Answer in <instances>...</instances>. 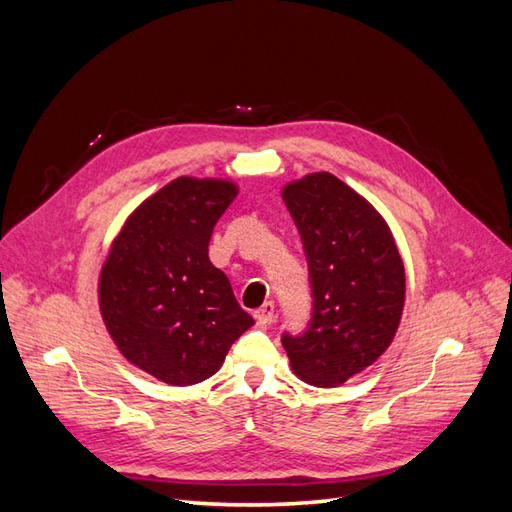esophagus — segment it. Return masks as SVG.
<instances>
[{
    "label": "esophagus",
    "instance_id": "34e87169",
    "mask_svg": "<svg viewBox=\"0 0 512 512\" xmlns=\"http://www.w3.org/2000/svg\"><path fill=\"white\" fill-rule=\"evenodd\" d=\"M254 318L260 320V322H273V318H275V305L271 301L262 303L254 312Z\"/></svg>",
    "mask_w": 512,
    "mask_h": 512
}]
</instances>
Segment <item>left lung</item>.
I'll list each match as a JSON object with an SVG mask.
<instances>
[{"instance_id":"8db88e82","label":"left lung","mask_w":512,"mask_h":512,"mask_svg":"<svg viewBox=\"0 0 512 512\" xmlns=\"http://www.w3.org/2000/svg\"><path fill=\"white\" fill-rule=\"evenodd\" d=\"M284 203L301 235L312 314L282 346L301 380L339 386L391 346L406 297L389 226L344 181L314 173L288 183Z\"/></svg>"}]
</instances>
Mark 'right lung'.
Here are the masks:
<instances>
[{
    "label": "right lung",
    "instance_id": "obj_1",
    "mask_svg": "<svg viewBox=\"0 0 512 512\" xmlns=\"http://www.w3.org/2000/svg\"><path fill=\"white\" fill-rule=\"evenodd\" d=\"M235 196L230 181L175 179L130 215L102 267L108 333L130 363L166 384L211 378L254 324L209 260L213 228Z\"/></svg>",
    "mask_w": 512,
    "mask_h": 512
}]
</instances>
